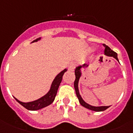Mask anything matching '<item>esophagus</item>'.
<instances>
[{
    "label": "esophagus",
    "mask_w": 133,
    "mask_h": 133,
    "mask_svg": "<svg viewBox=\"0 0 133 133\" xmlns=\"http://www.w3.org/2000/svg\"><path fill=\"white\" fill-rule=\"evenodd\" d=\"M76 66H77V63L75 62H72L69 64L68 66V70L70 71H74L75 69L76 68Z\"/></svg>",
    "instance_id": "1"
}]
</instances>
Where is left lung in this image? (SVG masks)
Wrapping results in <instances>:
<instances>
[{
    "mask_svg": "<svg viewBox=\"0 0 133 133\" xmlns=\"http://www.w3.org/2000/svg\"><path fill=\"white\" fill-rule=\"evenodd\" d=\"M104 47H105V50H104V54L105 55H107L108 56H112L115 58H116L117 60L118 61L117 58V54L115 52H114L112 50L110 49V48L108 47V46L105 45V44H103ZM87 65L84 64L83 65V67L86 66ZM81 66H78L77 68H76L75 71V77H76V79H75V83H74V86H75V91H76V95H77L78 99H79V103H81V105L83 107H85V108L87 109L91 110H93V111H97V112H100V111H103L105 110L107 108L110 107V106H100V107H95V106H92V105H90L86 103L85 101H83L82 98H81V95H79V89H78V83H79V78L81 77Z\"/></svg>",
    "mask_w": 133,
    "mask_h": 133,
    "instance_id": "obj_1",
    "label": "left lung"
}]
</instances>
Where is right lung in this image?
Returning a JSON list of instances; mask_svg holds the SVG:
<instances>
[{
	"label": "right lung",
	"instance_id": "right-lung-1",
	"mask_svg": "<svg viewBox=\"0 0 133 133\" xmlns=\"http://www.w3.org/2000/svg\"><path fill=\"white\" fill-rule=\"evenodd\" d=\"M41 38H36V40H34L32 41L33 42H36L38 40H40ZM67 71L66 69H65L64 70H63L62 72H61L58 74L55 79H54V81L52 82V85H51V88H50V91L46 94L45 96L43 97L38 99V100L36 101H32V102H28V103H23L21 101H18L17 99H15L18 102V103L23 106L24 108H25L26 109L30 110H37L41 109L43 108H45L48 105H50L51 103L54 101L55 97H56V93H57V90L58 88L60 85V83L62 81L63 76L64 75V73Z\"/></svg>",
	"mask_w": 133,
	"mask_h": 133
}]
</instances>
